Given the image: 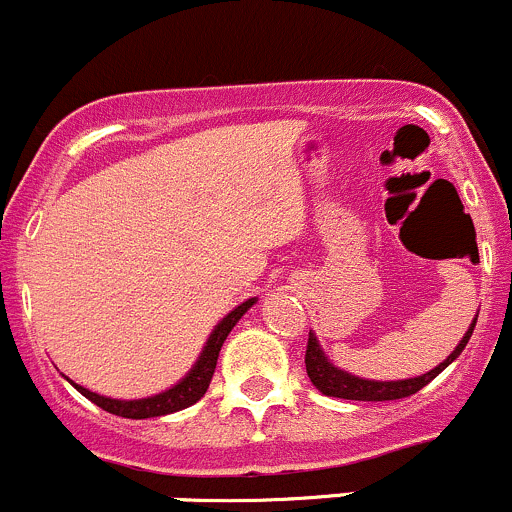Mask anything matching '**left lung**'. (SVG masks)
I'll use <instances>...</instances> for the list:
<instances>
[{
	"instance_id": "1",
	"label": "left lung",
	"mask_w": 512,
	"mask_h": 512,
	"mask_svg": "<svg viewBox=\"0 0 512 512\" xmlns=\"http://www.w3.org/2000/svg\"><path fill=\"white\" fill-rule=\"evenodd\" d=\"M476 320L469 327V332L464 334L459 346L442 361L439 366H434L430 373H422L417 378H405V381H366V378L351 376V373L342 371V368L332 366L324 356V351L317 344V337L310 332L307 337V351H305V368L307 376H310L312 386H315L320 393L332 395V398H344V400H398V398H408V395L417 393L420 388H425L432 378H437L439 373L444 371L456 356L464 351V346L469 344L471 334H474Z\"/></svg>"
}]
</instances>
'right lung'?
<instances>
[{
	"instance_id": "right-lung-1",
	"label": "right lung",
	"mask_w": 512,
	"mask_h": 512,
	"mask_svg": "<svg viewBox=\"0 0 512 512\" xmlns=\"http://www.w3.org/2000/svg\"><path fill=\"white\" fill-rule=\"evenodd\" d=\"M254 302L256 298L241 302L236 310L229 312V315L214 327L210 339H207L205 351H202V356L197 359V364L192 366V371L178 383V386L166 390V393H158L153 395V398H141V400H114V398H104V395L92 393V390L82 388L73 381L70 383H73V386L78 388L87 400L100 405L102 410L112 412V415H119V417H129V420H146V417H161V415H170V412L190 408L192 403H197V400L207 393V388H210V381L214 376V368H217V356L219 351H222L224 339L229 337L234 324L241 320V315H244Z\"/></svg>"
}]
</instances>
